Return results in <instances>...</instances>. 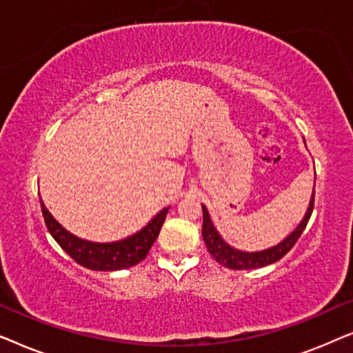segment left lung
Here are the masks:
<instances>
[{"instance_id": "8db88e82", "label": "left lung", "mask_w": 353, "mask_h": 353, "mask_svg": "<svg viewBox=\"0 0 353 353\" xmlns=\"http://www.w3.org/2000/svg\"><path fill=\"white\" fill-rule=\"evenodd\" d=\"M313 202H315V190L312 192L310 204L308 209L301 220V223L297 225V228L292 231L288 238H284L281 243L273 245V248L259 250V252H244V250L234 249L233 245H230L226 241L221 238L219 231L212 223L209 210L205 209V205H202V215H204V223H202V238L207 245V250L220 265H223L226 268L231 270H252V268H262L267 267L270 263L278 262L279 259H283L289 250L294 248V244L297 243V239L301 238V234L305 230V226L310 220V215L313 212Z\"/></svg>"}]
</instances>
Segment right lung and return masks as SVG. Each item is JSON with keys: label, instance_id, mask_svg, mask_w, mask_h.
<instances>
[{"label": "right lung", "instance_id": "1", "mask_svg": "<svg viewBox=\"0 0 353 353\" xmlns=\"http://www.w3.org/2000/svg\"><path fill=\"white\" fill-rule=\"evenodd\" d=\"M40 204L46 228L56 243L61 245V249L65 254H69L81 267L96 270V272H115V270L130 268L146 259L149 249L152 248L154 241L161 233L167 212L170 209V207L162 209L143 230L128 236V238L114 241V243H91V241L81 239L67 231L50 214V210L43 204L41 197Z\"/></svg>", "mask_w": 353, "mask_h": 353}]
</instances>
